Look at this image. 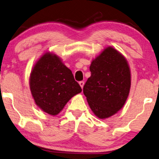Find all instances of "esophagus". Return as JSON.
Instances as JSON below:
<instances>
[{"label": "esophagus", "instance_id": "obj_1", "mask_svg": "<svg viewBox=\"0 0 159 159\" xmlns=\"http://www.w3.org/2000/svg\"><path fill=\"white\" fill-rule=\"evenodd\" d=\"M79 84H80V85L81 86V88H83V86H84V81H80V82H79Z\"/></svg>", "mask_w": 159, "mask_h": 159}]
</instances>
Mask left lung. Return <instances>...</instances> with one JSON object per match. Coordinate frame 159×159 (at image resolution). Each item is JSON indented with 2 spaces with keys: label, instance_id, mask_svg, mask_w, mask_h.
I'll use <instances>...</instances> for the list:
<instances>
[{
  "label": "left lung",
  "instance_id": "8db88e82",
  "mask_svg": "<svg viewBox=\"0 0 159 159\" xmlns=\"http://www.w3.org/2000/svg\"><path fill=\"white\" fill-rule=\"evenodd\" d=\"M90 71L83 93L93 113L100 119L108 118L127 101L131 84L129 66L121 54L108 47L93 61Z\"/></svg>",
  "mask_w": 159,
  "mask_h": 159
}]
</instances>
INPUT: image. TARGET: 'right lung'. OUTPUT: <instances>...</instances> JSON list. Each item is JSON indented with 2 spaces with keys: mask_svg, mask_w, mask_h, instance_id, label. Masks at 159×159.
<instances>
[{
  "mask_svg": "<svg viewBox=\"0 0 159 159\" xmlns=\"http://www.w3.org/2000/svg\"><path fill=\"white\" fill-rule=\"evenodd\" d=\"M30 85L37 105L51 115L58 114L71 97L82 91L70 69L51 53H45L34 65Z\"/></svg>",
  "mask_w": 159,
  "mask_h": 159,
  "instance_id": "add662e5",
  "label": "right lung"
}]
</instances>
